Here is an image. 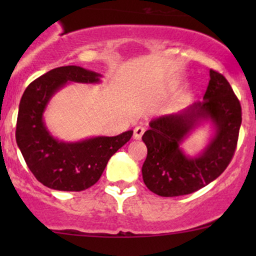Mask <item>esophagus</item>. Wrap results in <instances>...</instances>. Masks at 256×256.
Returning a JSON list of instances; mask_svg holds the SVG:
<instances>
[{
	"label": "esophagus",
	"mask_w": 256,
	"mask_h": 256,
	"mask_svg": "<svg viewBox=\"0 0 256 256\" xmlns=\"http://www.w3.org/2000/svg\"><path fill=\"white\" fill-rule=\"evenodd\" d=\"M144 132V128H142V126H136L135 130H134V138L135 140H140L141 138H142Z\"/></svg>",
	"instance_id": "34e87169"
}]
</instances>
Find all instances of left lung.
Listing matches in <instances>:
<instances>
[{
  "label": "left lung",
  "mask_w": 256,
  "mask_h": 256,
  "mask_svg": "<svg viewBox=\"0 0 256 256\" xmlns=\"http://www.w3.org/2000/svg\"><path fill=\"white\" fill-rule=\"evenodd\" d=\"M209 84L202 102L177 114L160 116L150 122L142 141L147 157L142 166L146 187L161 197L190 194L213 182L232 161L242 125V106L228 80L209 70ZM209 120L214 134L197 156H188L182 141Z\"/></svg>",
  "instance_id": "8db88e82"
}]
</instances>
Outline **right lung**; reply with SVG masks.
Returning a JSON list of instances; mask_svg holds the SVG:
<instances>
[{
	"label": "right lung",
	"mask_w": 256,
	"mask_h": 256,
	"mask_svg": "<svg viewBox=\"0 0 256 256\" xmlns=\"http://www.w3.org/2000/svg\"><path fill=\"white\" fill-rule=\"evenodd\" d=\"M102 74L76 66H59L30 82L20 102L16 141L34 177L46 187L80 192L99 180L110 157L132 136H96L78 142L53 138L43 120L49 100L68 82L95 84Z\"/></svg>",
	"instance_id": "1"
}]
</instances>
